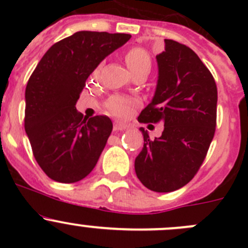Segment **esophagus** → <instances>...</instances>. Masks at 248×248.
<instances>
[{
  "instance_id": "esophagus-1",
  "label": "esophagus",
  "mask_w": 248,
  "mask_h": 248,
  "mask_svg": "<svg viewBox=\"0 0 248 248\" xmlns=\"http://www.w3.org/2000/svg\"><path fill=\"white\" fill-rule=\"evenodd\" d=\"M127 124H124V122L120 121H115L114 122V131H124V129L127 128Z\"/></svg>"
}]
</instances>
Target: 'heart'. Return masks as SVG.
Returning a JSON list of instances; mask_svg holds the SVG:
<instances>
[{"label":"heart","instance_id":"b5f03b06","mask_svg":"<svg viewBox=\"0 0 248 248\" xmlns=\"http://www.w3.org/2000/svg\"><path fill=\"white\" fill-rule=\"evenodd\" d=\"M124 60H126L127 66L129 67L132 72L137 73L140 69L147 68L150 69L151 67V57L150 54L141 46H132L127 50L126 55H124ZM136 106V101L129 97L120 96V94H115L111 96L107 101L106 108L112 115H116L120 117H126L133 110Z\"/></svg>","mask_w":248,"mask_h":248}]
</instances>
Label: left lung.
Segmentation results:
<instances>
[{
    "label": "left lung",
    "mask_w": 248,
    "mask_h": 248,
    "mask_svg": "<svg viewBox=\"0 0 248 248\" xmlns=\"http://www.w3.org/2000/svg\"><path fill=\"white\" fill-rule=\"evenodd\" d=\"M156 59V93L138 121L162 124L164 129L151 139L140 128L144 147L134 167L146 188L167 193L188 184L206 157L216 131L217 86L211 72L185 44L164 39V51Z\"/></svg>",
    "instance_id": "obj_1"
}]
</instances>
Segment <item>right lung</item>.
<instances>
[{
	"instance_id": "obj_1",
	"label": "right lung",
	"mask_w": 248,
	"mask_h": 248,
	"mask_svg": "<svg viewBox=\"0 0 248 248\" xmlns=\"http://www.w3.org/2000/svg\"><path fill=\"white\" fill-rule=\"evenodd\" d=\"M129 38L127 33L79 31L50 47L30 77L25 131L37 163L54 181H80L97 164L112 122L106 115L84 117L76 103L90 74Z\"/></svg>"
}]
</instances>
